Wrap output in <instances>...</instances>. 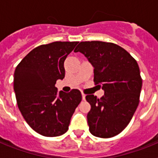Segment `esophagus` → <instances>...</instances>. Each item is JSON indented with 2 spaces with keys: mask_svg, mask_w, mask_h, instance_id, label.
Segmentation results:
<instances>
[{
  "mask_svg": "<svg viewBox=\"0 0 158 158\" xmlns=\"http://www.w3.org/2000/svg\"><path fill=\"white\" fill-rule=\"evenodd\" d=\"M85 97H86V95L84 94H82V98H83V100H85Z\"/></svg>",
  "mask_w": 158,
  "mask_h": 158,
  "instance_id": "34e87169",
  "label": "esophagus"
}]
</instances>
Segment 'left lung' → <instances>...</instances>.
Masks as SVG:
<instances>
[{
    "mask_svg": "<svg viewBox=\"0 0 158 158\" xmlns=\"http://www.w3.org/2000/svg\"><path fill=\"white\" fill-rule=\"evenodd\" d=\"M78 52L93 65L94 82L104 90L100 99L86 96L91 105L87 115L89 131L99 138L115 136L130 123L139 102L142 79L137 61L111 43L81 42L74 49Z\"/></svg>",
    "mask_w": 158,
    "mask_h": 158,
    "instance_id": "8db88e82",
    "label": "left lung"
}]
</instances>
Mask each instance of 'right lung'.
Instances as JSON below:
<instances>
[{
  "label": "right lung",
  "mask_w": 158,
  "mask_h": 158,
  "mask_svg": "<svg viewBox=\"0 0 158 158\" xmlns=\"http://www.w3.org/2000/svg\"><path fill=\"white\" fill-rule=\"evenodd\" d=\"M78 42H54L28 53L14 74L17 105L28 125L46 137L60 136L69 129L70 119L82 100L72 89L58 93L55 86L64 78V62Z\"/></svg>",
  "instance_id": "add662e5"
}]
</instances>
